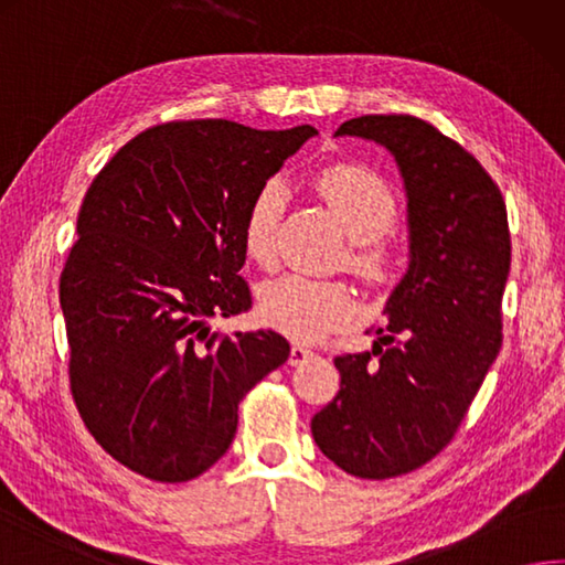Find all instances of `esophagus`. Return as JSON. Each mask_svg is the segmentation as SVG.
Returning <instances> with one entry per match:
<instances>
[{
    "instance_id": "obj_1",
    "label": "esophagus",
    "mask_w": 565,
    "mask_h": 565,
    "mask_svg": "<svg viewBox=\"0 0 565 565\" xmlns=\"http://www.w3.org/2000/svg\"><path fill=\"white\" fill-rule=\"evenodd\" d=\"M312 356H317L315 349H310L307 344H292V349H290V364L292 366H300V364H305V361H310Z\"/></svg>"
}]
</instances>
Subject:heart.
Returning <instances> with one entry per match:
<instances>
[{
  "label": "heart",
  "mask_w": 565,
  "mask_h": 565,
  "mask_svg": "<svg viewBox=\"0 0 565 565\" xmlns=\"http://www.w3.org/2000/svg\"><path fill=\"white\" fill-rule=\"evenodd\" d=\"M315 184L351 238V268L374 285L391 282L401 265V253L388 238L398 216V201L386 179L361 164L339 162L319 169ZM282 209L285 186L280 179H268L255 191L243 216L241 238L250 260L273 265ZM260 310L280 332L315 342L349 324L359 312V300L342 280H317L290 273L260 287Z\"/></svg>",
  "instance_id": "1"
}]
</instances>
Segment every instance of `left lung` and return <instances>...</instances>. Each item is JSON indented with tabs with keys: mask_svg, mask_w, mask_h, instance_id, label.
<instances>
[{
	"mask_svg": "<svg viewBox=\"0 0 565 565\" xmlns=\"http://www.w3.org/2000/svg\"><path fill=\"white\" fill-rule=\"evenodd\" d=\"M337 135L396 157L411 265L374 349L342 354V388L312 418L317 448L361 480L418 470L448 445L502 349L512 238L502 191L477 159L413 115H361Z\"/></svg>",
	"mask_w": 565,
	"mask_h": 565,
	"instance_id": "obj_1",
	"label": "left lung"
}]
</instances>
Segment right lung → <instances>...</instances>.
Segmentation results:
<instances>
[{
  "instance_id": "add662e5",
  "label": "right lung",
  "mask_w": 565,
  "mask_h": 565,
  "mask_svg": "<svg viewBox=\"0 0 565 565\" xmlns=\"http://www.w3.org/2000/svg\"><path fill=\"white\" fill-rule=\"evenodd\" d=\"M315 135L164 122L85 191L58 285L71 393L100 448L147 480L189 482L218 462L243 396L290 356L273 329L228 337L206 319L250 310L243 216Z\"/></svg>"
}]
</instances>
